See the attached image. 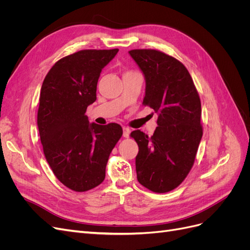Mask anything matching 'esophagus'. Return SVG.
<instances>
[{
	"label": "esophagus",
	"mask_w": 250,
	"mask_h": 250,
	"mask_svg": "<svg viewBox=\"0 0 250 250\" xmlns=\"http://www.w3.org/2000/svg\"><path fill=\"white\" fill-rule=\"evenodd\" d=\"M130 134V129L128 127H123V137L128 138Z\"/></svg>",
	"instance_id": "esophagus-1"
}]
</instances>
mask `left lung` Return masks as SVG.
I'll use <instances>...</instances> for the list:
<instances>
[{
  "label": "left lung",
  "mask_w": 250,
  "mask_h": 250,
  "mask_svg": "<svg viewBox=\"0 0 250 250\" xmlns=\"http://www.w3.org/2000/svg\"><path fill=\"white\" fill-rule=\"evenodd\" d=\"M146 81L143 104L158 113L151 138L130 133L139 146L135 169L139 183L155 193L177 188L193 167L202 138L201 103L186 66L172 56L151 50H131Z\"/></svg>",
  "instance_id": "8db88e82"
}]
</instances>
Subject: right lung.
I'll list each match as a JSON object with an SVG mask.
<instances>
[{
    "instance_id": "obj_1",
    "label": "right lung",
    "mask_w": 250,
    "mask_h": 250,
    "mask_svg": "<svg viewBox=\"0 0 250 250\" xmlns=\"http://www.w3.org/2000/svg\"><path fill=\"white\" fill-rule=\"evenodd\" d=\"M119 49L82 50L65 56L44 78L37 111L44 156L60 183L76 192L99 186L113 147L123 134L117 123H89L85 111L97 99L103 67Z\"/></svg>"
}]
</instances>
